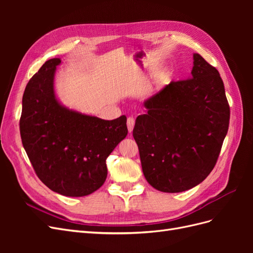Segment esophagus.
<instances>
[{
  "mask_svg": "<svg viewBox=\"0 0 253 253\" xmlns=\"http://www.w3.org/2000/svg\"><path fill=\"white\" fill-rule=\"evenodd\" d=\"M126 126H127V129L129 133L133 132V128L135 126V118L134 117H128L127 121H126Z\"/></svg>",
  "mask_w": 253,
  "mask_h": 253,
  "instance_id": "esophagus-1",
  "label": "esophagus"
}]
</instances>
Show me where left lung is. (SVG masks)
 <instances>
[{"mask_svg": "<svg viewBox=\"0 0 253 253\" xmlns=\"http://www.w3.org/2000/svg\"><path fill=\"white\" fill-rule=\"evenodd\" d=\"M189 79L172 81L144 101L133 129L142 172L158 191L197 186L215 166L230 108L218 71L198 53Z\"/></svg>", "mask_w": 253, "mask_h": 253, "instance_id": "obj_1", "label": "left lung"}]
</instances>
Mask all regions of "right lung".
<instances>
[{
	"instance_id": "1",
	"label": "right lung",
	"mask_w": 253,
	"mask_h": 253,
	"mask_svg": "<svg viewBox=\"0 0 253 253\" xmlns=\"http://www.w3.org/2000/svg\"><path fill=\"white\" fill-rule=\"evenodd\" d=\"M59 58L45 62L27 83L20 133L38 177L53 192L85 196L108 176L106 158L127 135L126 117L103 120L68 110L53 90Z\"/></svg>"
}]
</instances>
